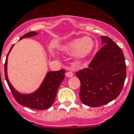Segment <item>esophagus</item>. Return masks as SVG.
I'll list each match as a JSON object with an SVG mask.
<instances>
[{"label":"esophagus","instance_id":"34e87169","mask_svg":"<svg viewBox=\"0 0 134 134\" xmlns=\"http://www.w3.org/2000/svg\"><path fill=\"white\" fill-rule=\"evenodd\" d=\"M65 75H66V76H67V77H71V76H73L74 74H73L71 71H67V72H66Z\"/></svg>","mask_w":134,"mask_h":134}]
</instances>
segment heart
<instances>
[{
  "mask_svg": "<svg viewBox=\"0 0 134 134\" xmlns=\"http://www.w3.org/2000/svg\"><path fill=\"white\" fill-rule=\"evenodd\" d=\"M95 48V42L91 37L77 38L65 43L60 47L65 54H74L76 60H83L91 54Z\"/></svg>",
  "mask_w": 134,
  "mask_h": 134,
  "instance_id": "b5f03b06",
  "label": "heart"
}]
</instances>
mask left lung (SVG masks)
I'll return each instance as SVG.
<instances>
[{
    "mask_svg": "<svg viewBox=\"0 0 134 134\" xmlns=\"http://www.w3.org/2000/svg\"><path fill=\"white\" fill-rule=\"evenodd\" d=\"M103 46L95 55L88 67L76 72L81 81L79 98L89 107H99L117 98L126 78L123 52L112 40L101 36Z\"/></svg>",
    "mask_w": 134,
    "mask_h": 134,
    "instance_id": "8db88e82",
    "label": "left lung"
}]
</instances>
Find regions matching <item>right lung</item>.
<instances>
[{"label":"right lung","instance_id":"add662e5","mask_svg":"<svg viewBox=\"0 0 134 134\" xmlns=\"http://www.w3.org/2000/svg\"><path fill=\"white\" fill-rule=\"evenodd\" d=\"M37 34L38 33H36V31H30L22 36L19 40L24 38L34 36ZM13 46L14 45L11 47L9 53L7 55L5 63V76L13 96L17 103L21 105L34 110H46L53 104L55 101L58 88L65 78V69H60L59 71H48L37 90L29 94L21 93L17 91V90H15V88L10 83L8 78V73H7L8 58V55Z\"/></svg>","mask_w":134,"mask_h":134}]
</instances>
